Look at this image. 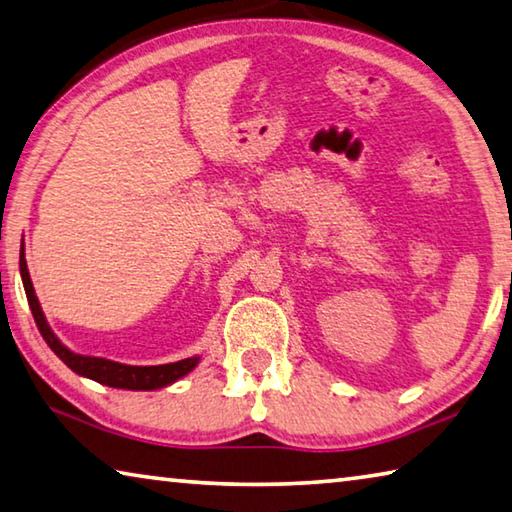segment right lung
I'll use <instances>...</instances> for the list:
<instances>
[{
	"instance_id": "1",
	"label": "right lung",
	"mask_w": 512,
	"mask_h": 512,
	"mask_svg": "<svg viewBox=\"0 0 512 512\" xmlns=\"http://www.w3.org/2000/svg\"><path fill=\"white\" fill-rule=\"evenodd\" d=\"M20 274H22V283L26 290V299H29V306H31L35 324H38L40 335L44 337V342L49 344L51 351L56 353L74 373L85 375V378H89V380L107 384V387H114V389L152 391V389L166 387V384L175 382L179 378H184L188 371L195 369L197 357H186V360H179L173 364H161V366H128V364H119L112 360H103V357H87V355L71 353L69 348L62 346L60 339L53 335V330L49 328L47 319H44V315H42L38 297H35V292H33L29 267H26L24 247L20 251Z\"/></svg>"
}]
</instances>
